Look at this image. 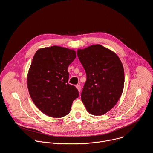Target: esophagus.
<instances>
[{"instance_id":"1","label":"esophagus","mask_w":153,"mask_h":153,"mask_svg":"<svg viewBox=\"0 0 153 153\" xmlns=\"http://www.w3.org/2000/svg\"><path fill=\"white\" fill-rule=\"evenodd\" d=\"M76 88H77L79 92H80L81 91V86L80 85H76Z\"/></svg>"}]
</instances>
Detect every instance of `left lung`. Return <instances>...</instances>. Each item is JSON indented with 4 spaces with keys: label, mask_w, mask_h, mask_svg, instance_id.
Listing matches in <instances>:
<instances>
[{
    "label": "left lung",
    "mask_w": 153,
    "mask_h": 153,
    "mask_svg": "<svg viewBox=\"0 0 153 153\" xmlns=\"http://www.w3.org/2000/svg\"><path fill=\"white\" fill-rule=\"evenodd\" d=\"M86 80L81 99L86 110L95 116L105 114L115 106L124 86V70L119 57L101 45L77 51Z\"/></svg>",
    "instance_id": "left-lung-1"
}]
</instances>
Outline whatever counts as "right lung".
<instances>
[{
    "label": "right lung",
    "mask_w": 153,
    "mask_h": 153,
    "mask_svg": "<svg viewBox=\"0 0 153 153\" xmlns=\"http://www.w3.org/2000/svg\"><path fill=\"white\" fill-rule=\"evenodd\" d=\"M75 51L58 46L39 49L34 54L27 77L31 98L40 111L56 118L67 115L79 91L68 83V67Z\"/></svg>",
    "instance_id": "obj_1"
}]
</instances>
